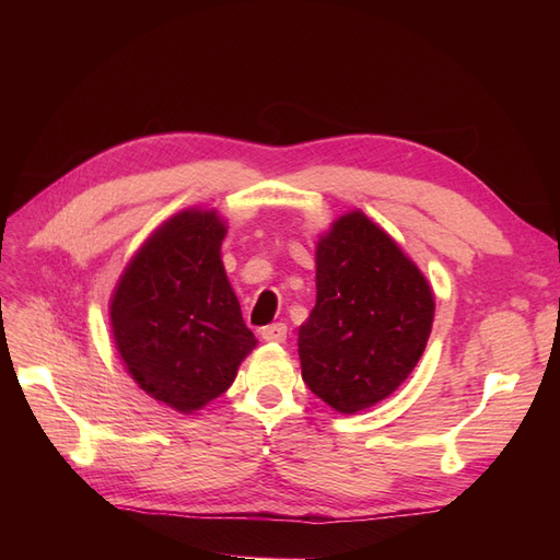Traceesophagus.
I'll return each instance as SVG.
<instances>
[{
	"instance_id": "obj_1",
	"label": "esophagus",
	"mask_w": 560,
	"mask_h": 560,
	"mask_svg": "<svg viewBox=\"0 0 560 560\" xmlns=\"http://www.w3.org/2000/svg\"><path fill=\"white\" fill-rule=\"evenodd\" d=\"M259 334H261L264 341H268V343H284L287 341V325H282V322H276V325L264 327Z\"/></svg>"
}]
</instances>
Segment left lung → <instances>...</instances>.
<instances>
[{
	"instance_id": "left-lung-1",
	"label": "left lung",
	"mask_w": 560,
	"mask_h": 560,
	"mask_svg": "<svg viewBox=\"0 0 560 560\" xmlns=\"http://www.w3.org/2000/svg\"><path fill=\"white\" fill-rule=\"evenodd\" d=\"M317 301L299 327L301 376L338 413H358L409 378L434 319L432 287L389 235L354 210L315 249Z\"/></svg>"
}]
</instances>
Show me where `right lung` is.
<instances>
[{
  "label": "right lung",
  "mask_w": 560,
  "mask_h": 560,
  "mask_svg": "<svg viewBox=\"0 0 560 560\" xmlns=\"http://www.w3.org/2000/svg\"><path fill=\"white\" fill-rule=\"evenodd\" d=\"M226 226L214 210L163 222L112 294V334L132 381L179 413L224 395L257 346L222 264Z\"/></svg>",
  "instance_id": "right-lung-1"
}]
</instances>
